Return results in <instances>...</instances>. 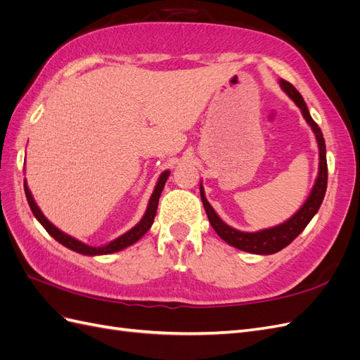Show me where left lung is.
Listing matches in <instances>:
<instances>
[{
	"label": "left lung",
	"mask_w": 360,
	"mask_h": 360,
	"mask_svg": "<svg viewBox=\"0 0 360 360\" xmlns=\"http://www.w3.org/2000/svg\"><path fill=\"white\" fill-rule=\"evenodd\" d=\"M279 85H281V89L287 93L290 99L296 103L303 118L307 120L308 126L312 129L315 139H317L319 159H320L319 174H317V177H315L314 186L308 195L307 201L302 204V207L296 213H294L291 217H288V219L282 224H278V225L270 226V228H264V230H258L254 233L240 231V230H236V228L225 224L221 219L219 214L214 212L210 202L205 198L202 181L200 183V195H201L204 210L207 213V217H209L213 230L217 233V236H219L222 240L226 242L228 245H231L240 250H245V252L257 254V255L276 254L281 249L288 246L294 240V238H296L304 230V228H307V225L311 222L312 217L317 214L320 205L323 202V198H324L326 188H328V162H326V144H324L321 129L312 120V117L308 111V106H307V103H304L300 93L294 89L290 82H287L284 79H279Z\"/></svg>",
	"instance_id": "left-lung-1"
}]
</instances>
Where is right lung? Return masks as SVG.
<instances>
[{
    "instance_id": "add662e5",
    "label": "right lung",
    "mask_w": 360,
    "mask_h": 360,
    "mask_svg": "<svg viewBox=\"0 0 360 360\" xmlns=\"http://www.w3.org/2000/svg\"><path fill=\"white\" fill-rule=\"evenodd\" d=\"M169 169L163 171L158 181H156V186L153 189V193H151V197L148 200V204H147V209H146V213L144 216L141 217V221L130 228L129 231H126L124 234L118 236L117 238H114V240H111L110 243L106 245H102V246H90L86 245L81 240H78V238H75L66 233H63L60 228H57L53 224H51L48 221V217L41 213V210L39 209L37 202L34 201V197H32V193L28 188L27 184V179H24V189H25V195H27V201L30 204V209L32 212V214L36 216V219L41 224V226L45 228V230L48 231L49 236H52L53 238L58 243H61L63 246H66L72 250H75V252L78 254H82V255H89V257H96V255H110V254H114V252H118V250H123L124 248H129L132 246L134 243H136L141 237H143L150 228L151 225H153V221H155V216H156V212H158V204H159V198H160V193L163 191V186H165V183L169 177Z\"/></svg>"
}]
</instances>
